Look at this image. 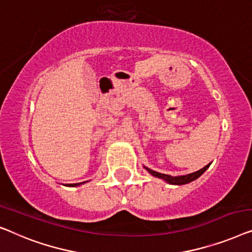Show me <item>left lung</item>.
I'll return each instance as SVG.
<instances>
[{
    "label": "left lung",
    "instance_id": "left-lung-1",
    "mask_svg": "<svg viewBox=\"0 0 252 252\" xmlns=\"http://www.w3.org/2000/svg\"><path fill=\"white\" fill-rule=\"evenodd\" d=\"M209 165H205L203 169L198 170L196 172H193V173H189V175H186V176H178V177H175V176H170V175H165V173H160V172H157L154 171V170H152L150 168H146L145 166V169L147 170L148 172L151 173V175H153L154 177H158V178H161L163 180H165L166 183L171 184V185H185V184H189L190 182H193V180L197 179L198 177H200L202 173H203L205 170L209 168Z\"/></svg>",
    "mask_w": 252,
    "mask_h": 252
}]
</instances>
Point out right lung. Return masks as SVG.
I'll return each mask as SVG.
<instances>
[{"instance_id": "1", "label": "right lung", "mask_w": 252, "mask_h": 252, "mask_svg": "<svg viewBox=\"0 0 252 252\" xmlns=\"http://www.w3.org/2000/svg\"><path fill=\"white\" fill-rule=\"evenodd\" d=\"M84 183H87V182L77 183V184H67V186H80V185H82V184H84Z\"/></svg>"}]
</instances>
